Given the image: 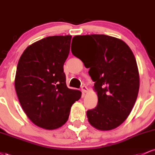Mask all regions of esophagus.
<instances>
[{"mask_svg":"<svg viewBox=\"0 0 155 155\" xmlns=\"http://www.w3.org/2000/svg\"><path fill=\"white\" fill-rule=\"evenodd\" d=\"M81 90H82L83 92H86L87 91V86L83 85V86L81 87Z\"/></svg>","mask_w":155,"mask_h":155,"instance_id":"obj_1","label":"esophagus"}]
</instances>
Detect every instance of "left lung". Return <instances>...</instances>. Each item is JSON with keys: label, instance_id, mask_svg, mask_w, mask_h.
Returning <instances> with one entry per match:
<instances>
[{"label": "left lung", "instance_id": "8db88e82", "mask_svg": "<svg viewBox=\"0 0 155 155\" xmlns=\"http://www.w3.org/2000/svg\"><path fill=\"white\" fill-rule=\"evenodd\" d=\"M76 37L89 44L88 51L79 59L90 68L89 75L98 97L97 106L87 111L89 122L101 130L116 128L129 116L138 97L139 75L134 54L123 41L114 37Z\"/></svg>", "mask_w": 155, "mask_h": 155}]
</instances>
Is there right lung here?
<instances>
[{"label": "right lung", "mask_w": 155, "mask_h": 155, "mask_svg": "<svg viewBox=\"0 0 155 155\" xmlns=\"http://www.w3.org/2000/svg\"><path fill=\"white\" fill-rule=\"evenodd\" d=\"M71 41V35L46 37L27 47L17 64L15 84L19 101L28 118L43 128L63 125L81 96L65 82L63 65Z\"/></svg>", "instance_id": "1"}]
</instances>
